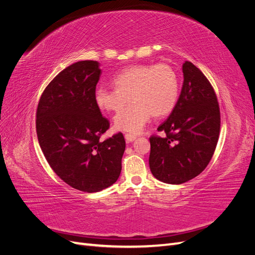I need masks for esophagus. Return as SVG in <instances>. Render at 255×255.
Listing matches in <instances>:
<instances>
[{
  "label": "esophagus",
  "instance_id": "obj_1",
  "mask_svg": "<svg viewBox=\"0 0 255 255\" xmlns=\"http://www.w3.org/2000/svg\"><path fill=\"white\" fill-rule=\"evenodd\" d=\"M125 137H126V140H127L128 142H132V141H134V140L136 139V138H137V136H136L135 134H129V133L126 134Z\"/></svg>",
  "mask_w": 255,
  "mask_h": 255
}]
</instances>
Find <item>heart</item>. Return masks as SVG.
<instances>
[{
	"label": "heart",
	"instance_id": "1",
	"mask_svg": "<svg viewBox=\"0 0 255 255\" xmlns=\"http://www.w3.org/2000/svg\"><path fill=\"white\" fill-rule=\"evenodd\" d=\"M115 88L99 86L95 101L100 109L119 112L128 102L133 103L116 116L115 128L138 133L150 118H163L174 109L180 82L173 68L167 64L134 65L123 69L113 79Z\"/></svg>",
	"mask_w": 255,
	"mask_h": 255
}]
</instances>
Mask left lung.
<instances>
[{
	"mask_svg": "<svg viewBox=\"0 0 255 255\" xmlns=\"http://www.w3.org/2000/svg\"><path fill=\"white\" fill-rule=\"evenodd\" d=\"M184 82L168 119L151 136L152 174L167 184H182L201 173L212 159L220 132V111L214 88L190 61L183 64Z\"/></svg>",
	"mask_w": 255,
	"mask_h": 255,
	"instance_id": "obj_1",
	"label": "left lung"
}]
</instances>
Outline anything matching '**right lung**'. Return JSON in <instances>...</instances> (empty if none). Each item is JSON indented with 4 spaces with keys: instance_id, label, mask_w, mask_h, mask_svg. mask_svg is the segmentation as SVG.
I'll return each mask as SVG.
<instances>
[{
    "instance_id": "1",
    "label": "right lung",
    "mask_w": 255,
    "mask_h": 255,
    "mask_svg": "<svg viewBox=\"0 0 255 255\" xmlns=\"http://www.w3.org/2000/svg\"><path fill=\"white\" fill-rule=\"evenodd\" d=\"M96 60L59 72L45 87L36 112L38 141L49 165L69 186L85 192L110 187L121 172L122 133L102 141L110 128L95 101L101 75Z\"/></svg>"
}]
</instances>
